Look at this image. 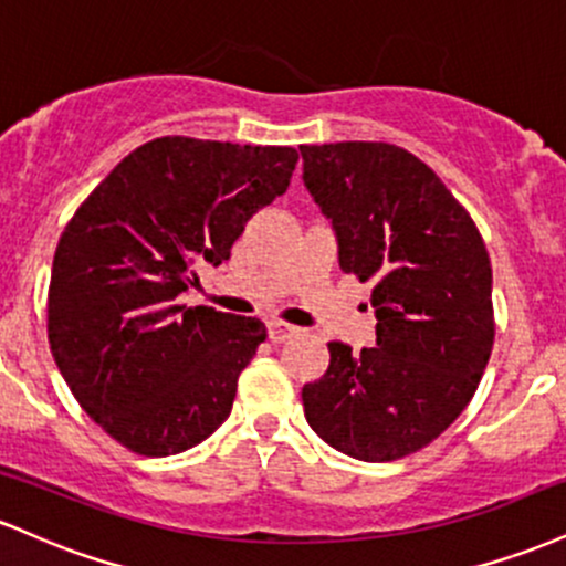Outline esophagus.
Returning <instances> with one entry per match:
<instances>
[{
	"label": "esophagus",
	"mask_w": 566,
	"mask_h": 566,
	"mask_svg": "<svg viewBox=\"0 0 566 566\" xmlns=\"http://www.w3.org/2000/svg\"><path fill=\"white\" fill-rule=\"evenodd\" d=\"M297 333V327H292V324H284V322H271L269 324V337L271 343H284L290 340L292 335Z\"/></svg>",
	"instance_id": "esophagus-1"
}]
</instances>
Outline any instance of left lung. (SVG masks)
I'll return each mask as SVG.
<instances>
[{"label":"left lung","mask_w":566,"mask_h":566,"mask_svg":"<svg viewBox=\"0 0 566 566\" xmlns=\"http://www.w3.org/2000/svg\"><path fill=\"white\" fill-rule=\"evenodd\" d=\"M303 184L333 220L337 261L373 282L375 348L327 343L305 420L367 463L431 444L469 407L495 343L482 233L439 175L391 143L301 146Z\"/></svg>","instance_id":"left-lung-1"}]
</instances>
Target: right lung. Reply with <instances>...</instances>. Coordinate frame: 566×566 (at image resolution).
I'll list each match as a JSON object with an SVG mask.
<instances>
[{
  "instance_id": "add662e5",
  "label": "right lung",
  "mask_w": 566,
  "mask_h": 566,
  "mask_svg": "<svg viewBox=\"0 0 566 566\" xmlns=\"http://www.w3.org/2000/svg\"><path fill=\"white\" fill-rule=\"evenodd\" d=\"M297 151L167 135L114 167L63 229L48 292L55 365L84 412L146 458L191 450L231 415L265 324L178 305L287 191Z\"/></svg>"
}]
</instances>
